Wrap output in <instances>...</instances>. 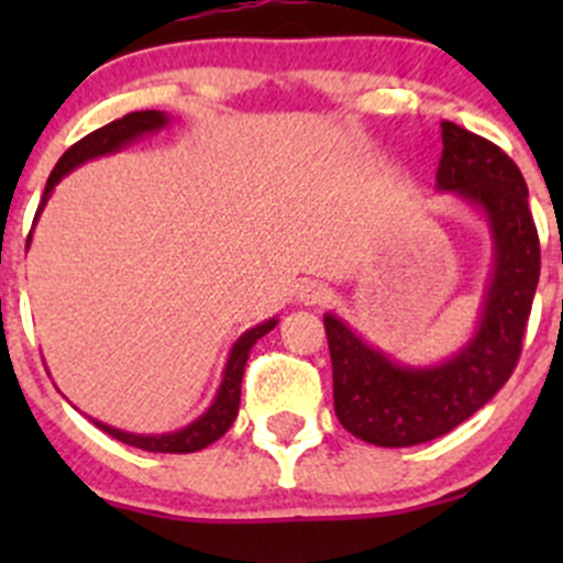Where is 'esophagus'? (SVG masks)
I'll use <instances>...</instances> for the list:
<instances>
[{
	"instance_id": "obj_1",
	"label": "esophagus",
	"mask_w": 563,
	"mask_h": 563,
	"mask_svg": "<svg viewBox=\"0 0 563 563\" xmlns=\"http://www.w3.org/2000/svg\"><path fill=\"white\" fill-rule=\"evenodd\" d=\"M297 297H299V302H302V305H323V302H329L332 291H329L327 283L305 280L302 286H299Z\"/></svg>"
}]
</instances>
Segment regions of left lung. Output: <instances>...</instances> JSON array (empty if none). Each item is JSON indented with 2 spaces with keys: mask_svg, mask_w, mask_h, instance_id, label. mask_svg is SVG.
I'll use <instances>...</instances> for the list:
<instances>
[{
  "mask_svg": "<svg viewBox=\"0 0 563 563\" xmlns=\"http://www.w3.org/2000/svg\"><path fill=\"white\" fill-rule=\"evenodd\" d=\"M441 141L435 190L479 209L493 240L490 280L468 343L439 365H402L367 345L343 318L323 316L334 413L351 435L376 446L446 435L509 382L539 283V236L520 168L455 122H441Z\"/></svg>",
  "mask_w": 563,
  "mask_h": 563,
  "instance_id": "left-lung-1",
  "label": "left lung"
}]
</instances>
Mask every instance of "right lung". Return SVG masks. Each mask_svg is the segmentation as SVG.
Here are the masks:
<instances>
[{
    "label": "right lung",
    "instance_id": "obj_1",
    "mask_svg": "<svg viewBox=\"0 0 563 563\" xmlns=\"http://www.w3.org/2000/svg\"><path fill=\"white\" fill-rule=\"evenodd\" d=\"M166 124H168L166 111H133V113H128V117L117 119V122L106 124V128L95 130V133L84 135L78 144H73L70 150L59 157V163H56L54 172H51L48 181H45V192H43V201H40V207H37L35 223H37L40 212H43V207L48 203L54 187L59 185V181L73 172V168H78L81 163H87V161H95V157L113 155V152L124 150V146L133 144V141H139V139H144V135L157 133V130H163ZM30 242H32V234H30V240H26V250H30ZM275 327H277V318H269V321H264V323H258V327L242 332V338L231 345L229 362H225V371H223V382H220V389H218V395H214L212 406H209L201 417L192 419L187 428L174 430V433L141 435V433H128V430L111 428V424L98 422V419H92V422L98 424L103 433L113 435L117 441H122V444L139 446V450H144V452L187 455V452H198V450H203V446L214 444V441H218L220 435L231 428V424H234L236 413H240L242 376H245L250 349H253V345L258 343L266 332H272Z\"/></svg>",
    "mask_w": 563,
    "mask_h": 563
}]
</instances>
